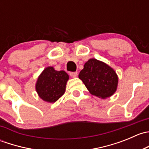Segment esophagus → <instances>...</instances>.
<instances>
[{
	"mask_svg": "<svg viewBox=\"0 0 149 149\" xmlns=\"http://www.w3.org/2000/svg\"><path fill=\"white\" fill-rule=\"evenodd\" d=\"M70 76L72 78H76L78 76V73L77 72H71V73H70Z\"/></svg>",
	"mask_w": 149,
	"mask_h": 149,
	"instance_id": "esophagus-1",
	"label": "esophagus"
}]
</instances>
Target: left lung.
Instances as JSON below:
<instances>
[{
    "label": "left lung",
    "mask_w": 149,
    "mask_h": 149,
    "mask_svg": "<svg viewBox=\"0 0 149 149\" xmlns=\"http://www.w3.org/2000/svg\"><path fill=\"white\" fill-rule=\"evenodd\" d=\"M79 78L92 95L106 99L116 91L118 77L113 68L95 58L89 59L81 70Z\"/></svg>",
    "instance_id": "left-lung-1"
}]
</instances>
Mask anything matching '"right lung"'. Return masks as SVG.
<instances>
[{"instance_id":"add662e5","label":"right lung","mask_w":149,"mask_h":149,"mask_svg":"<svg viewBox=\"0 0 149 149\" xmlns=\"http://www.w3.org/2000/svg\"><path fill=\"white\" fill-rule=\"evenodd\" d=\"M69 76L64 70H55L53 67H47L39 76L36 91L39 97L49 103L55 102L64 94Z\"/></svg>"}]
</instances>
